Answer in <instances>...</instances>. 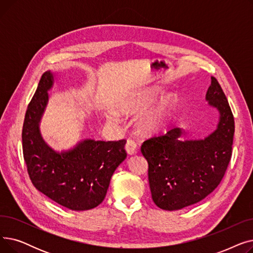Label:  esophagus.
<instances>
[{
  "label": "esophagus",
  "instance_id": "obj_1",
  "mask_svg": "<svg viewBox=\"0 0 253 253\" xmlns=\"http://www.w3.org/2000/svg\"><path fill=\"white\" fill-rule=\"evenodd\" d=\"M125 150H126L127 154L130 156L135 155L136 154V143L132 139H128L127 143L125 145Z\"/></svg>",
  "mask_w": 253,
  "mask_h": 253
}]
</instances>
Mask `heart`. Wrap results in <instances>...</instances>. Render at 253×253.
Masks as SVG:
<instances>
[{"instance_id": "obj_1", "label": "heart", "mask_w": 253, "mask_h": 253, "mask_svg": "<svg viewBox=\"0 0 253 253\" xmlns=\"http://www.w3.org/2000/svg\"><path fill=\"white\" fill-rule=\"evenodd\" d=\"M162 93L160 88L153 87L144 90L138 94L126 97L119 103L118 111L126 116L137 115L148 111L159 99ZM177 106V98L173 94L165 95L157 106L144 114L138 121V127L143 133H154L166 125ZM106 121L116 125L120 122V115L116 111L106 114Z\"/></svg>"}]
</instances>
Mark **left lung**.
<instances>
[{
    "instance_id": "8db88e82",
    "label": "left lung",
    "mask_w": 253,
    "mask_h": 253,
    "mask_svg": "<svg viewBox=\"0 0 253 253\" xmlns=\"http://www.w3.org/2000/svg\"><path fill=\"white\" fill-rule=\"evenodd\" d=\"M208 104L219 113L216 129L203 139L180 140L181 128L145 140L141 153L149 163V182L155 204L178 210L200 202L221 181L232 157L233 113L214 77L206 92Z\"/></svg>"
}]
</instances>
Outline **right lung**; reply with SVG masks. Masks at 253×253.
Masks as SVG:
<instances>
[{"mask_svg": "<svg viewBox=\"0 0 253 253\" xmlns=\"http://www.w3.org/2000/svg\"><path fill=\"white\" fill-rule=\"evenodd\" d=\"M54 74H43L25 113L22 150L35 188L59 205L76 211L98 206L112 175L127 157L126 140L84 139L68 151L56 152L44 140L40 123L49 100Z\"/></svg>", "mask_w": 253, "mask_h": 253, "instance_id": "right-lung-1", "label": "right lung"}]
</instances>
